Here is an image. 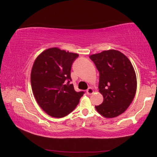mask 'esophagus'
<instances>
[{"label":"esophagus","mask_w":157,"mask_h":157,"mask_svg":"<svg viewBox=\"0 0 157 157\" xmlns=\"http://www.w3.org/2000/svg\"><path fill=\"white\" fill-rule=\"evenodd\" d=\"M93 89L92 88H90V87H89L88 88V89L86 90V94L87 95H91V94H93Z\"/></svg>","instance_id":"34e87169"}]
</instances>
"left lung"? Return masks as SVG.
Instances as JSON below:
<instances>
[{"instance_id":"obj_1","label":"left lung","mask_w":157,"mask_h":157,"mask_svg":"<svg viewBox=\"0 0 157 157\" xmlns=\"http://www.w3.org/2000/svg\"><path fill=\"white\" fill-rule=\"evenodd\" d=\"M89 58L99 72V91L104 98L95 109L106 118L117 117L126 111L135 96L136 77L132 64L124 53L114 49Z\"/></svg>"}]
</instances>
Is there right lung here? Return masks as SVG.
Returning a JSON list of instances; mask_svg holds the SVG:
<instances>
[{
    "instance_id": "add662e5",
    "label": "right lung",
    "mask_w": 157,
    "mask_h": 157,
    "mask_svg": "<svg viewBox=\"0 0 157 157\" xmlns=\"http://www.w3.org/2000/svg\"><path fill=\"white\" fill-rule=\"evenodd\" d=\"M78 54L52 47L35 59L31 72V88L37 103L53 117L69 115L79 104L84 92H76L71 81V69Z\"/></svg>"
}]
</instances>
